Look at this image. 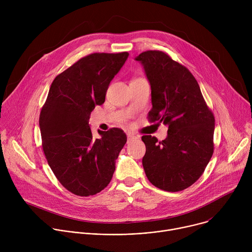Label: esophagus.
Returning a JSON list of instances; mask_svg holds the SVG:
<instances>
[{
	"label": "esophagus",
	"mask_w": 252,
	"mask_h": 252,
	"mask_svg": "<svg viewBox=\"0 0 252 252\" xmlns=\"http://www.w3.org/2000/svg\"><path fill=\"white\" fill-rule=\"evenodd\" d=\"M135 139H137V136H135L134 134H131V133H127V143L131 142Z\"/></svg>",
	"instance_id": "obj_1"
}]
</instances>
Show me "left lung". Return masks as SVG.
Segmentation results:
<instances>
[{
  "instance_id": "8db88e82",
  "label": "left lung",
  "mask_w": 252,
  "mask_h": 252,
  "mask_svg": "<svg viewBox=\"0 0 252 252\" xmlns=\"http://www.w3.org/2000/svg\"><path fill=\"white\" fill-rule=\"evenodd\" d=\"M145 69L152 90V123L168 127L158 141L141 137L147 151L142 165L149 181L165 191L184 190L204 171L213 154L214 117L190 71L160 51L135 58Z\"/></svg>"
}]
</instances>
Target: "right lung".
I'll use <instances>...</instances> for the list:
<instances>
[{"mask_svg":"<svg viewBox=\"0 0 252 252\" xmlns=\"http://www.w3.org/2000/svg\"><path fill=\"white\" fill-rule=\"evenodd\" d=\"M128 56L89 55L57 76L50 88L39 121L43 150L59 182L76 195H94L107 187L126 142L116 127L98 130L100 137L94 139L89 120Z\"/></svg>","mask_w":252,"mask_h":252,"instance_id":"add662e5","label":"right lung"}]
</instances>
